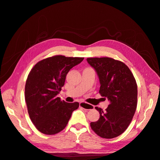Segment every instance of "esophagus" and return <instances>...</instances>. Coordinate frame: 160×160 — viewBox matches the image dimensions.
I'll return each instance as SVG.
<instances>
[{"label": "esophagus", "instance_id": "obj_1", "mask_svg": "<svg viewBox=\"0 0 160 160\" xmlns=\"http://www.w3.org/2000/svg\"><path fill=\"white\" fill-rule=\"evenodd\" d=\"M80 107L86 109V110H92L94 108V107L93 105H89V104H87L85 102H80Z\"/></svg>", "mask_w": 160, "mask_h": 160}]
</instances>
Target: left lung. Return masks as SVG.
Here are the masks:
<instances>
[{
	"instance_id": "1",
	"label": "left lung",
	"mask_w": 160,
	"mask_h": 160,
	"mask_svg": "<svg viewBox=\"0 0 160 160\" xmlns=\"http://www.w3.org/2000/svg\"><path fill=\"white\" fill-rule=\"evenodd\" d=\"M88 63L95 70L100 82L99 93L110 101L107 108H95L99 119L90 123L95 133L105 138H112L126 130L137 105V85L129 67L110 58H89Z\"/></svg>"
}]
</instances>
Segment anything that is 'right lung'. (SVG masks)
<instances>
[{"label":"right lung","instance_id":"add662e5","mask_svg":"<svg viewBox=\"0 0 160 160\" xmlns=\"http://www.w3.org/2000/svg\"><path fill=\"white\" fill-rule=\"evenodd\" d=\"M84 59L54 55L40 61L31 69L26 80L25 99L30 119L41 133H58L78 108V102H67L57 95L68 71Z\"/></svg>","mask_w":160,"mask_h":160}]
</instances>
